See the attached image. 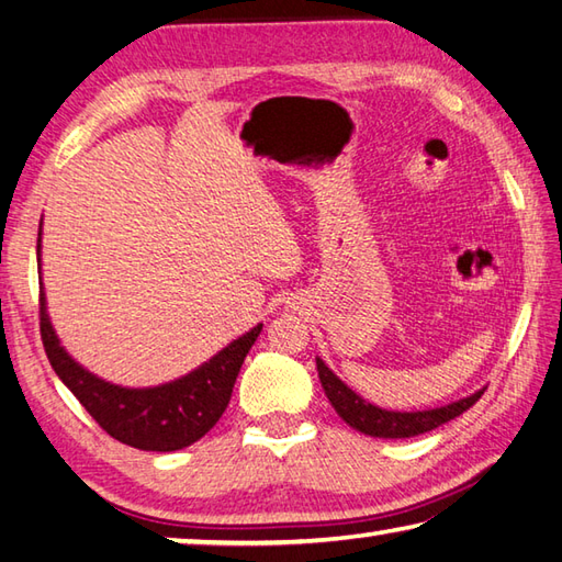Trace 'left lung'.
I'll return each mask as SVG.
<instances>
[{
  "label": "left lung",
  "mask_w": 562,
  "mask_h": 562,
  "mask_svg": "<svg viewBox=\"0 0 562 562\" xmlns=\"http://www.w3.org/2000/svg\"><path fill=\"white\" fill-rule=\"evenodd\" d=\"M317 364V376H321V384L325 389L327 398H330L333 408L337 411L345 423H349L355 430L364 432V436L372 438H413L420 436V432H428L432 428L442 426L452 418H458L460 413L472 408L482 398L484 389L472 394L468 398L454 401L450 406L430 408V411H413V413H401V411H384L379 406L367 404L362 396H357L352 389L342 384L330 369L325 367L323 359H315Z\"/></svg>",
  "instance_id": "1"
}]
</instances>
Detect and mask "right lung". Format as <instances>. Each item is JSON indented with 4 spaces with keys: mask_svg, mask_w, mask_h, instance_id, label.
I'll use <instances>...</instances> for the list:
<instances>
[{
    "mask_svg": "<svg viewBox=\"0 0 562 562\" xmlns=\"http://www.w3.org/2000/svg\"><path fill=\"white\" fill-rule=\"evenodd\" d=\"M38 317L41 340H44L53 372L76 394L94 423L124 446L156 452L193 446L215 426L229 404L241 362L261 333V325H257L217 352L210 362L183 379L171 381V384L154 389H122L85 372L76 359H70L66 349L60 347L48 321L44 291L38 299Z\"/></svg>",
    "mask_w": 562,
    "mask_h": 562,
    "instance_id": "right-lung-1",
    "label": "right lung"
}]
</instances>
